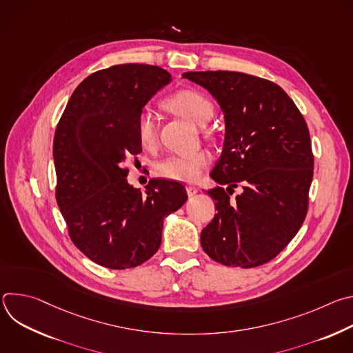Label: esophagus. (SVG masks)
<instances>
[{
	"label": "esophagus",
	"mask_w": 353,
	"mask_h": 353,
	"mask_svg": "<svg viewBox=\"0 0 353 353\" xmlns=\"http://www.w3.org/2000/svg\"><path fill=\"white\" fill-rule=\"evenodd\" d=\"M185 190H187V194H188L190 196H192V195H195V194L198 192V188H196L195 185H191V184H190V185H187V187H185Z\"/></svg>",
	"instance_id": "obj_1"
}]
</instances>
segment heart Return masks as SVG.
I'll return each mask as SVG.
<instances>
[{
  "instance_id": "obj_1",
  "label": "heart",
  "mask_w": 353,
  "mask_h": 353,
  "mask_svg": "<svg viewBox=\"0 0 353 353\" xmlns=\"http://www.w3.org/2000/svg\"><path fill=\"white\" fill-rule=\"evenodd\" d=\"M165 106L176 114L185 117L196 125H205L214 113L212 100L196 89H180L165 100ZM137 134L143 148H154L158 142V124L155 116L142 110L137 119ZM211 162L205 149L191 154L169 155L155 163V173L176 181H195Z\"/></svg>"
}]
</instances>
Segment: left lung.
<instances>
[{
    "mask_svg": "<svg viewBox=\"0 0 353 353\" xmlns=\"http://www.w3.org/2000/svg\"><path fill=\"white\" fill-rule=\"evenodd\" d=\"M205 88L225 114L222 155L211 172L225 188L208 190L218 214L201 232L216 263L253 268L275 259L296 236L309 208L314 158L307 124L276 83L233 71L184 72Z\"/></svg>",
    "mask_w": 353,
    "mask_h": 353,
    "instance_id": "8db88e82",
    "label": "left lung"
}]
</instances>
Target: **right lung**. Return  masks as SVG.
I'll return each instance as SVG.
<instances>
[{"instance_id":"obj_1","label":"right lung","mask_w":353,"mask_h":353,"mask_svg":"<svg viewBox=\"0 0 353 353\" xmlns=\"http://www.w3.org/2000/svg\"><path fill=\"white\" fill-rule=\"evenodd\" d=\"M172 75L157 65L120 64L85 78L57 124L56 199L72 243L93 263L134 268L162 243L163 219L185 201L176 181L127 183L125 162L141 150L137 119Z\"/></svg>"}]
</instances>
